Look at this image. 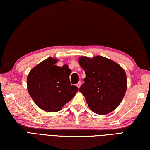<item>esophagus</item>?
<instances>
[{
  "instance_id": "34e87169",
  "label": "esophagus",
  "mask_w": 150,
  "mask_h": 150,
  "mask_svg": "<svg viewBox=\"0 0 150 150\" xmlns=\"http://www.w3.org/2000/svg\"><path fill=\"white\" fill-rule=\"evenodd\" d=\"M81 84V81H79V83H77V84L76 85H77V87L79 88V87H80Z\"/></svg>"
}]
</instances>
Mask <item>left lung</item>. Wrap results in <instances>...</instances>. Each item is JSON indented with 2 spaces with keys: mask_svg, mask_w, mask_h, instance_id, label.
<instances>
[{
  "mask_svg": "<svg viewBox=\"0 0 150 150\" xmlns=\"http://www.w3.org/2000/svg\"><path fill=\"white\" fill-rule=\"evenodd\" d=\"M80 65L86 77L79 91L91 110L107 115L118 107L126 91V75L120 65L103 56L81 57Z\"/></svg>",
  "mask_w": 150,
  "mask_h": 150,
  "instance_id": "left-lung-1",
  "label": "left lung"
}]
</instances>
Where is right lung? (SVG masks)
Returning <instances> with one entry per match:
<instances>
[{
  "label": "right lung",
  "instance_id": "right-lung-1",
  "mask_svg": "<svg viewBox=\"0 0 150 150\" xmlns=\"http://www.w3.org/2000/svg\"><path fill=\"white\" fill-rule=\"evenodd\" d=\"M57 59L47 58L30 71L28 91L34 103L42 110L57 112L75 95L78 88L71 85V69L67 65H55Z\"/></svg>",
  "mask_w": 150,
  "mask_h": 150
}]
</instances>
